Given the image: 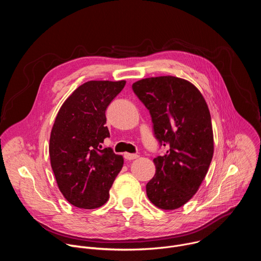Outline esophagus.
<instances>
[{
	"label": "esophagus",
	"instance_id": "esophagus-1",
	"mask_svg": "<svg viewBox=\"0 0 261 261\" xmlns=\"http://www.w3.org/2000/svg\"><path fill=\"white\" fill-rule=\"evenodd\" d=\"M124 157H125V159H127V160H133V159L138 158V155H137V154H129V153H125V154H124Z\"/></svg>",
	"mask_w": 261,
	"mask_h": 261
}]
</instances>
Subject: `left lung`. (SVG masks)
Listing matches in <instances>:
<instances>
[{
	"mask_svg": "<svg viewBox=\"0 0 261 261\" xmlns=\"http://www.w3.org/2000/svg\"><path fill=\"white\" fill-rule=\"evenodd\" d=\"M132 90L150 111L159 145L167 148L153 160L156 173L146 195L162 210L178 208L197 192L213 158L207 104L191 83L174 76L141 80Z\"/></svg>",
	"mask_w": 261,
	"mask_h": 261,
	"instance_id": "obj_1",
	"label": "left lung"
}]
</instances>
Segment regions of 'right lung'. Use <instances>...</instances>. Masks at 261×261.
Instances as JSON below:
<instances>
[{
  "label": "right lung",
  "instance_id": "add662e5",
  "mask_svg": "<svg viewBox=\"0 0 261 261\" xmlns=\"http://www.w3.org/2000/svg\"><path fill=\"white\" fill-rule=\"evenodd\" d=\"M125 85V81L88 82L59 110L49 140L50 164L60 191L74 206L103 205L123 167V157L101 143L109 137L106 108Z\"/></svg>",
  "mask_w": 261,
  "mask_h": 261
}]
</instances>
